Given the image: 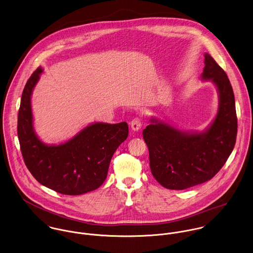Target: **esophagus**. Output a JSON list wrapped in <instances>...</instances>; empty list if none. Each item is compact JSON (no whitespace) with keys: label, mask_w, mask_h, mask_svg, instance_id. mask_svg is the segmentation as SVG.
Masks as SVG:
<instances>
[{"label":"esophagus","mask_w":253,"mask_h":253,"mask_svg":"<svg viewBox=\"0 0 253 253\" xmlns=\"http://www.w3.org/2000/svg\"><path fill=\"white\" fill-rule=\"evenodd\" d=\"M130 125H131V128H132V130H133V131H139V130H140V128H141V126H142L141 119H140L139 117L134 118V119L131 121Z\"/></svg>","instance_id":"esophagus-1"}]
</instances>
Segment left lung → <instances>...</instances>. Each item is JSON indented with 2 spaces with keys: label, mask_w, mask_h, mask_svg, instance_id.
Listing matches in <instances>:
<instances>
[{
  "label": "left lung",
  "mask_w": 253,
  "mask_h": 253,
  "mask_svg": "<svg viewBox=\"0 0 253 253\" xmlns=\"http://www.w3.org/2000/svg\"><path fill=\"white\" fill-rule=\"evenodd\" d=\"M202 80L218 91L214 120L202 132H185L152 117L143 131L155 180L169 190H185L212 179L233 152L238 132L235 96L226 72L207 52Z\"/></svg>",
  "instance_id": "obj_1"
}]
</instances>
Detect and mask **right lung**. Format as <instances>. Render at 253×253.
Here are the masks:
<instances>
[{
  "instance_id": "1",
  "label": "right lung",
  "mask_w": 253,
  "mask_h": 253,
  "mask_svg": "<svg viewBox=\"0 0 253 253\" xmlns=\"http://www.w3.org/2000/svg\"><path fill=\"white\" fill-rule=\"evenodd\" d=\"M43 72L37 68L28 79L20 101L17 136L26 167L52 191L78 196L101 187L113 153L128 137V124L96 122L59 145H48L35 133L31 96Z\"/></svg>"
}]
</instances>
